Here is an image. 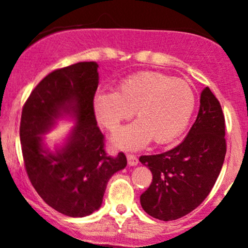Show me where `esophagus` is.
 Wrapping results in <instances>:
<instances>
[{
	"mask_svg": "<svg viewBox=\"0 0 248 248\" xmlns=\"http://www.w3.org/2000/svg\"><path fill=\"white\" fill-rule=\"evenodd\" d=\"M127 161H128V164H129L130 167L138 166V163H139L138 157H136L135 155H132V154H128V155H127Z\"/></svg>",
	"mask_w": 248,
	"mask_h": 248,
	"instance_id": "esophagus-1",
	"label": "esophagus"
}]
</instances>
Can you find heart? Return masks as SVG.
<instances>
[{"label":"heart","mask_w":248,"mask_h":248,"mask_svg":"<svg viewBox=\"0 0 248 248\" xmlns=\"http://www.w3.org/2000/svg\"><path fill=\"white\" fill-rule=\"evenodd\" d=\"M195 107L189 82L152 71L127 77L114 92L96 91L92 99L95 119L107 129H116L132 110L138 118L112 136L113 147L122 150H139L152 139L156 143L173 140L189 124Z\"/></svg>","instance_id":"obj_1"}]
</instances>
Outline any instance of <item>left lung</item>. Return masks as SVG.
Here are the masks:
<instances>
[{
  "label": "left lung",
  "mask_w": 248,
  "mask_h": 248,
  "mask_svg": "<svg viewBox=\"0 0 248 248\" xmlns=\"http://www.w3.org/2000/svg\"><path fill=\"white\" fill-rule=\"evenodd\" d=\"M221 106L209 87L201 93L195 124L177 147L158 155L141 156L153 173L141 195L142 209L160 220L187 215L209 196L223 167L226 142Z\"/></svg>",
  "instance_id": "obj_1"
}]
</instances>
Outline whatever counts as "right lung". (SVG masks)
I'll list each match as a JSON object with an SVG mask.
<instances>
[{"label": "right lung", "mask_w": 248, "mask_h": 248, "mask_svg": "<svg viewBox=\"0 0 248 248\" xmlns=\"http://www.w3.org/2000/svg\"><path fill=\"white\" fill-rule=\"evenodd\" d=\"M98 67L95 62H80L53 71L31 92L22 110L19 138L31 184L47 205L73 218L100 209L109 178L127 166L124 153L106 155L96 126L92 99ZM64 118L75 124L50 148L45 134Z\"/></svg>", "instance_id": "right-lung-1"}]
</instances>
